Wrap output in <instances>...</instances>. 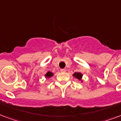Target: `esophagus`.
Returning a JSON list of instances; mask_svg holds the SVG:
<instances>
[{"label": "esophagus", "instance_id": "obj_1", "mask_svg": "<svg viewBox=\"0 0 121 121\" xmlns=\"http://www.w3.org/2000/svg\"><path fill=\"white\" fill-rule=\"evenodd\" d=\"M60 71L61 72H62V73H65V72H66V70H65V69H61Z\"/></svg>", "mask_w": 121, "mask_h": 121}]
</instances>
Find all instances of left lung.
<instances>
[{
    "label": "left lung",
    "mask_w": 121,
    "mask_h": 121,
    "mask_svg": "<svg viewBox=\"0 0 121 121\" xmlns=\"http://www.w3.org/2000/svg\"><path fill=\"white\" fill-rule=\"evenodd\" d=\"M74 77L76 78H77L78 80H82V74L81 73H79V72H75V73L73 75Z\"/></svg>",
    "instance_id": "obj_1"
}]
</instances>
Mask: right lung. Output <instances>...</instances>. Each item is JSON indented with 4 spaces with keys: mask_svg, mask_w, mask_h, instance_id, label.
I'll list each match as a JSON object with an SVG mask.
<instances>
[{
    "mask_svg": "<svg viewBox=\"0 0 121 121\" xmlns=\"http://www.w3.org/2000/svg\"><path fill=\"white\" fill-rule=\"evenodd\" d=\"M53 75V73H52V72H48L47 73H46V74L45 75V77L47 78H48L51 77H52Z\"/></svg>",
    "mask_w": 121,
    "mask_h": 121,
    "instance_id": "obj_1",
    "label": "right lung"
}]
</instances>
